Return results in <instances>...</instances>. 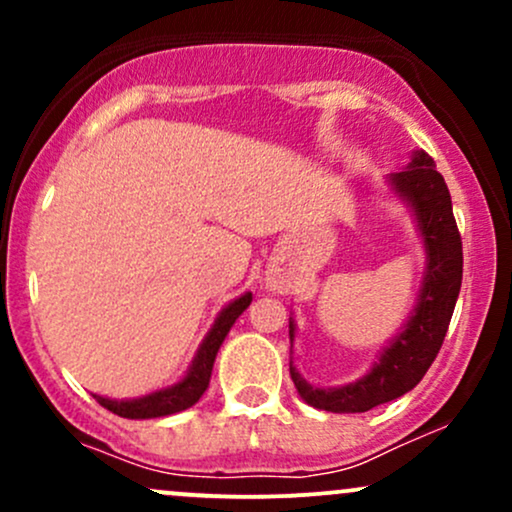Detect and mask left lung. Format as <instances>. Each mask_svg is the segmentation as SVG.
Here are the masks:
<instances>
[{
  "instance_id": "8db88e82",
  "label": "left lung",
  "mask_w": 512,
  "mask_h": 512,
  "mask_svg": "<svg viewBox=\"0 0 512 512\" xmlns=\"http://www.w3.org/2000/svg\"><path fill=\"white\" fill-rule=\"evenodd\" d=\"M392 187L414 207L428 252V267L419 305L407 327L397 334L366 378L344 387L308 385L291 366V380L310 407L334 414H358L414 390L436 361L452 310L462 286V238L457 231L448 185L436 170L433 158L419 151L409 168L390 178ZM293 342V322H289Z\"/></svg>"
}]
</instances>
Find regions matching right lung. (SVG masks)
<instances>
[{
  "label": "right lung",
  "mask_w": 512,
  "mask_h": 512,
  "mask_svg": "<svg viewBox=\"0 0 512 512\" xmlns=\"http://www.w3.org/2000/svg\"><path fill=\"white\" fill-rule=\"evenodd\" d=\"M250 301H252V293H245V296H240L238 301L228 303L226 308L221 310V315L216 317L214 327H211L207 339H204L202 346H199L195 361H192L190 373L185 375L182 383L168 387V390L154 392V395H146L139 399H125V402L93 395L96 397V402L108 411H113V414L122 416V419H156V416L178 414L182 409H190L209 387L211 368H214V358L219 354V346L223 344V339H226V334L233 327V322L238 320V315L248 308Z\"/></svg>",
  "instance_id": "obj_1"
}]
</instances>
